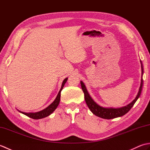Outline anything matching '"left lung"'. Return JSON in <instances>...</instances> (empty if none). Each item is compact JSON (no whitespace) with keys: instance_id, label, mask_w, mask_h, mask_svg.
Segmentation results:
<instances>
[{"instance_id":"obj_1","label":"left lung","mask_w":150,"mask_h":150,"mask_svg":"<svg viewBox=\"0 0 150 150\" xmlns=\"http://www.w3.org/2000/svg\"><path fill=\"white\" fill-rule=\"evenodd\" d=\"M141 63V69H142V77L143 75V66L142 62ZM81 88L82 90L83 91L84 93V98L86 103L87 106L88 108H90L91 111L97 117H99L100 118H103V119H114V118L121 117L122 115H124L126 113H127L128 111L131 110V108L133 106V105L135 103L137 100L138 99L139 97L141 95V91H142V85H143V79H141V86L139 88V93L137 95L136 98L133 100L131 103L127 105L126 106H124L120 108H105L103 107L100 106L99 105H98L92 99L91 97L90 96L86 88V86L81 81Z\"/></svg>"}]
</instances>
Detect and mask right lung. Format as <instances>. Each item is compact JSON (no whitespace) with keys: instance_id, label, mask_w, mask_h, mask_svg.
Returning a JSON list of instances; mask_svg holds the SVG:
<instances>
[{"instance_id":"right-lung-1","label":"right lung","mask_w":150,"mask_h":150,"mask_svg":"<svg viewBox=\"0 0 150 150\" xmlns=\"http://www.w3.org/2000/svg\"><path fill=\"white\" fill-rule=\"evenodd\" d=\"M67 80H68V78L65 79L63 81L61 88H60V90L59 92L58 95H57L55 100H54L48 107H47L46 109H44L40 111H39V112H36V113H24V112H22V111H20L21 113L24 114L25 115L31 118V119H42V118H44V117L50 115L51 113L53 112L54 110H55L57 108V107L58 106V105L60 103V92H61Z\"/></svg>"}]
</instances>
